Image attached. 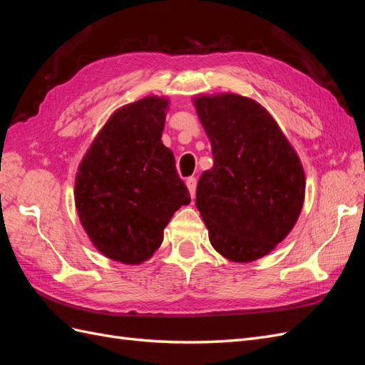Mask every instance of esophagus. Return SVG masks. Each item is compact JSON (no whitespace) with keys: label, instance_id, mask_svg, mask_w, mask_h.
Segmentation results:
<instances>
[{"label":"esophagus","instance_id":"obj_1","mask_svg":"<svg viewBox=\"0 0 365 365\" xmlns=\"http://www.w3.org/2000/svg\"><path fill=\"white\" fill-rule=\"evenodd\" d=\"M185 184H187V189H189V192H190V196L193 197L195 193H196V178L190 176V178H187Z\"/></svg>","mask_w":365,"mask_h":365}]
</instances>
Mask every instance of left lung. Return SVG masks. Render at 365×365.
<instances>
[{
    "label": "left lung",
    "mask_w": 365,
    "mask_h": 365,
    "mask_svg": "<svg viewBox=\"0 0 365 365\" xmlns=\"http://www.w3.org/2000/svg\"><path fill=\"white\" fill-rule=\"evenodd\" d=\"M215 164L196 187V207L213 248L247 263L289 235L304 201V170L272 115L252 98L222 93L193 98Z\"/></svg>",
    "instance_id": "obj_1"
}]
</instances>
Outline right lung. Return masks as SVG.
I'll return each mask as SVG.
<instances>
[{
    "label": "right lung",
    "instance_id": "1",
    "mask_svg": "<svg viewBox=\"0 0 365 365\" xmlns=\"http://www.w3.org/2000/svg\"><path fill=\"white\" fill-rule=\"evenodd\" d=\"M169 101L149 96L118 108L86 150L74 201L93 245L108 259L140 264L190 193L161 141Z\"/></svg>",
    "mask_w": 365,
    "mask_h": 365
}]
</instances>
